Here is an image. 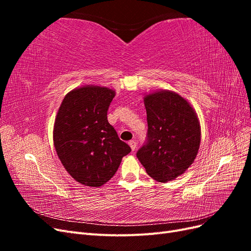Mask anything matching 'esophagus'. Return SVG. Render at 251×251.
Segmentation results:
<instances>
[{
    "instance_id": "esophagus-1",
    "label": "esophagus",
    "mask_w": 251,
    "mask_h": 251,
    "mask_svg": "<svg viewBox=\"0 0 251 251\" xmlns=\"http://www.w3.org/2000/svg\"><path fill=\"white\" fill-rule=\"evenodd\" d=\"M128 146L131 147L132 151H135L136 148H137V142H136V140H131V141H128Z\"/></svg>"
}]
</instances>
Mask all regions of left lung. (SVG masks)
Segmentation results:
<instances>
[{
	"instance_id": "obj_1",
	"label": "left lung",
	"mask_w": 251,
	"mask_h": 251,
	"mask_svg": "<svg viewBox=\"0 0 251 251\" xmlns=\"http://www.w3.org/2000/svg\"><path fill=\"white\" fill-rule=\"evenodd\" d=\"M148 141L137 158L150 176L168 182L183 174L195 161L201 142L198 115L185 98L170 90L143 97Z\"/></svg>"
}]
</instances>
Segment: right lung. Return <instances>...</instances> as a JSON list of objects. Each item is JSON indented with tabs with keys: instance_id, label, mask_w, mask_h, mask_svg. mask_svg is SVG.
<instances>
[{
	"instance_id": "add662e5",
	"label": "right lung",
	"mask_w": 251,
	"mask_h": 251,
	"mask_svg": "<svg viewBox=\"0 0 251 251\" xmlns=\"http://www.w3.org/2000/svg\"><path fill=\"white\" fill-rule=\"evenodd\" d=\"M115 91L87 85L64 97L53 127L60 162L80 184L100 187L117 172L131 148L109 124L107 112Z\"/></svg>"
}]
</instances>
